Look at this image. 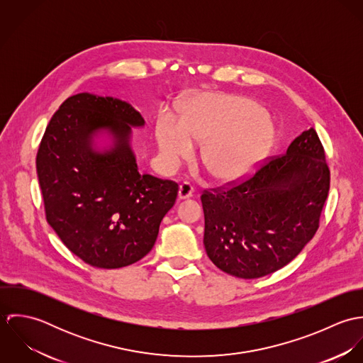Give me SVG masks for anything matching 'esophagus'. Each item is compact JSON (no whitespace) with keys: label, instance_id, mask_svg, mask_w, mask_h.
<instances>
[{"label":"esophagus","instance_id":"1","mask_svg":"<svg viewBox=\"0 0 363 363\" xmlns=\"http://www.w3.org/2000/svg\"><path fill=\"white\" fill-rule=\"evenodd\" d=\"M193 191H194V189H193V186L190 183H187V182L182 183L180 187H179V200L190 199L193 196Z\"/></svg>","mask_w":363,"mask_h":363}]
</instances>
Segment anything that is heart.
Instances as JSON below:
<instances>
[{
    "mask_svg": "<svg viewBox=\"0 0 363 363\" xmlns=\"http://www.w3.org/2000/svg\"><path fill=\"white\" fill-rule=\"evenodd\" d=\"M156 144L163 162L174 167L203 143L200 157L209 173L222 182L249 174L268 152L274 130L257 104L230 95H201L179 120L170 111L156 117Z\"/></svg>",
    "mask_w": 363,
    "mask_h": 363,
    "instance_id": "obj_1",
    "label": "heart"
}]
</instances>
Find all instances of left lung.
<instances>
[{"label": "left lung", "mask_w": 363, "mask_h": 363, "mask_svg": "<svg viewBox=\"0 0 363 363\" xmlns=\"http://www.w3.org/2000/svg\"><path fill=\"white\" fill-rule=\"evenodd\" d=\"M328 190L325 154L309 128L250 179L203 193L208 257L243 279L278 271L314 236Z\"/></svg>", "instance_id": "left-lung-1"}]
</instances>
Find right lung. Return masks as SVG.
I'll return each mask as SVG.
<instances>
[{"label":"right lung","instance_id":"add662e5","mask_svg":"<svg viewBox=\"0 0 363 363\" xmlns=\"http://www.w3.org/2000/svg\"><path fill=\"white\" fill-rule=\"evenodd\" d=\"M143 116L127 102L88 92L68 98L42 138L36 169L46 219L65 247L96 268H121L147 256L179 186L138 172L131 127ZM112 144L99 150L94 138Z\"/></svg>","mask_w":363,"mask_h":363}]
</instances>
